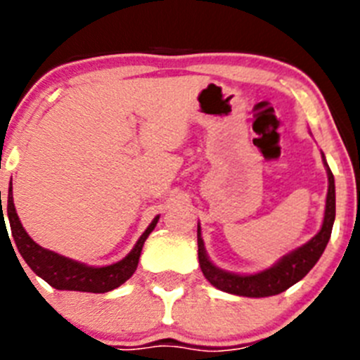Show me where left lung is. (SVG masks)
Returning a JSON list of instances; mask_svg holds the SVG:
<instances>
[{
	"mask_svg": "<svg viewBox=\"0 0 360 360\" xmlns=\"http://www.w3.org/2000/svg\"><path fill=\"white\" fill-rule=\"evenodd\" d=\"M323 158V154H322ZM326 162V159H323ZM327 168V179H329V191H327V201H326V215H323L322 229L319 231L316 236L306 245L297 248V250L290 252L283 259H280L273 268L266 269V271L257 273V275H234V273L222 271V269L215 268L212 262L208 261L205 252V245H202L201 233L198 227V257L201 271L205 278L212 283L217 289L224 290V292L236 294V296L245 297H268L275 296V294L283 292L294 283L300 282L308 275L309 269L316 264L320 255L323 254L327 247V241L330 238V231H333L334 217H336V192H334V176L333 172Z\"/></svg>",
	"mask_w": 360,
	"mask_h": 360,
	"instance_id": "left-lung-1",
	"label": "left lung"
}]
</instances>
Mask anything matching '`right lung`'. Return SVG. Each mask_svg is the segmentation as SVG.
<instances>
[{
    "label": "right lung",
    "mask_w": 360,
    "mask_h": 360,
    "mask_svg": "<svg viewBox=\"0 0 360 360\" xmlns=\"http://www.w3.org/2000/svg\"><path fill=\"white\" fill-rule=\"evenodd\" d=\"M5 212L8 213L12 238L15 240V245L17 248H19L20 255H22V259L27 262V266H30L40 278H44L49 285H52L58 290H80V292L94 294H103L108 292V290L117 289V287L122 285L126 280L131 278V275H133L138 268V261H140V254L141 248H143L145 240H147L148 234L154 231L155 224H158L159 220V217H155V219L152 220V224L147 227V231L141 234V238L138 240V243L134 245L133 250L129 252V255L124 257L122 261L112 266H105V268H91V266L80 264V262L63 257V255L56 254V252L45 250V248H41L40 245H37L31 240L30 234L24 231L22 224H20L19 217H17L15 206H13L12 181H10L8 205H6ZM1 226L3 229L6 227L5 217H3V206L0 215V227ZM10 243H12V241H10Z\"/></svg>",
    "instance_id": "1"
}]
</instances>
